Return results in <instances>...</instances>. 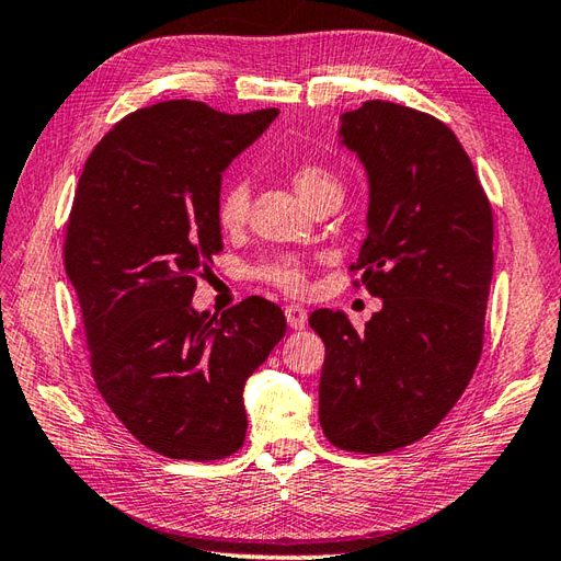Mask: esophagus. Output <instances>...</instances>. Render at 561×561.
<instances>
[{
	"label": "esophagus",
	"mask_w": 561,
	"mask_h": 561,
	"mask_svg": "<svg viewBox=\"0 0 561 561\" xmlns=\"http://www.w3.org/2000/svg\"><path fill=\"white\" fill-rule=\"evenodd\" d=\"M284 314H286V324H289L291 329H296V331L306 329V324H308V310H306V308H300V306H286Z\"/></svg>",
	"instance_id": "34e87169"
}]
</instances>
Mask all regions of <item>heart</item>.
Wrapping results in <instances>:
<instances>
[{
	"label": "heart",
	"instance_id": "1",
	"mask_svg": "<svg viewBox=\"0 0 561 561\" xmlns=\"http://www.w3.org/2000/svg\"><path fill=\"white\" fill-rule=\"evenodd\" d=\"M294 190L298 197L312 206L317 199H322L329 192H341V183L335 175L322 164H300L291 175ZM249 214V185L244 181H232L220 192L216 218L222 230H237L244 226ZM251 275L265 284L277 286L286 294H300L306 289V265H302L296 255L289 253H275L265 255V259L253 265Z\"/></svg>",
	"mask_w": 561,
	"mask_h": 561
}]
</instances>
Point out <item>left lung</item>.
<instances>
[{"instance_id":"left-lung-1","label":"left lung","mask_w":561,"mask_h":561,"mask_svg":"<svg viewBox=\"0 0 561 561\" xmlns=\"http://www.w3.org/2000/svg\"><path fill=\"white\" fill-rule=\"evenodd\" d=\"M339 142L369 179L366 239L352 270L382 298L364 331L314 310L327 345L319 423L345 451L419 442L477 369L493 277V214L456 134L425 112L369 101L341 115Z\"/></svg>"}]
</instances>
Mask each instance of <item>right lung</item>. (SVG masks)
<instances>
[{"mask_svg": "<svg viewBox=\"0 0 561 561\" xmlns=\"http://www.w3.org/2000/svg\"><path fill=\"white\" fill-rule=\"evenodd\" d=\"M277 115L157 103L112 126L79 175L66 272L95 388L167 458L218 460L244 444V382L286 333L284 312L259 296L220 317L192 308L222 249V171Z\"/></svg>", "mask_w": 561, "mask_h": 561, "instance_id": "right-lung-1", "label": "right lung"}]
</instances>
